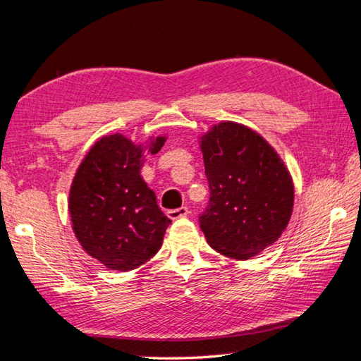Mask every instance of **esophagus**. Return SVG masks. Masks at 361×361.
Masks as SVG:
<instances>
[{
	"label": "esophagus",
	"instance_id": "esophagus-1",
	"mask_svg": "<svg viewBox=\"0 0 361 361\" xmlns=\"http://www.w3.org/2000/svg\"><path fill=\"white\" fill-rule=\"evenodd\" d=\"M168 218L170 219H179L188 215V209L187 207H179V209H174V210H168Z\"/></svg>",
	"mask_w": 361,
	"mask_h": 361
}]
</instances>
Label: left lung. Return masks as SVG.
I'll return each instance as SVG.
<instances>
[{"instance_id": "left-lung-1", "label": "left lung", "mask_w": 361, "mask_h": 361, "mask_svg": "<svg viewBox=\"0 0 361 361\" xmlns=\"http://www.w3.org/2000/svg\"><path fill=\"white\" fill-rule=\"evenodd\" d=\"M210 204L200 216L215 251L247 260L273 246L290 223L294 183L277 151L259 132L221 121L200 137Z\"/></svg>"}]
</instances>
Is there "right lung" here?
I'll return each instance as SVG.
<instances>
[{"instance_id":"add662e5","label":"right lung","mask_w":361,"mask_h":361,"mask_svg":"<svg viewBox=\"0 0 361 361\" xmlns=\"http://www.w3.org/2000/svg\"><path fill=\"white\" fill-rule=\"evenodd\" d=\"M166 135L135 143L123 134L94 142L71 182V227L84 251L115 271H130L156 255L171 219L142 178L145 154H157Z\"/></svg>"}]
</instances>
